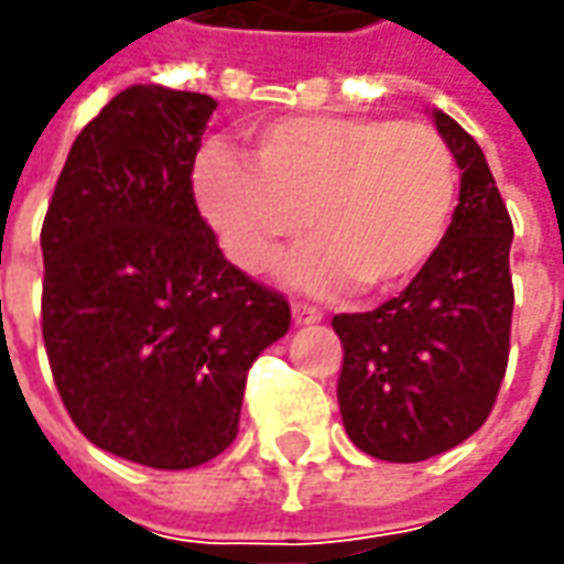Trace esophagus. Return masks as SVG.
Returning <instances> with one entry per match:
<instances>
[{"label": "esophagus", "instance_id": "34e87169", "mask_svg": "<svg viewBox=\"0 0 564 564\" xmlns=\"http://www.w3.org/2000/svg\"><path fill=\"white\" fill-rule=\"evenodd\" d=\"M324 314L317 312L314 305H305V302H293V321L296 324H317Z\"/></svg>", "mask_w": 564, "mask_h": 564}]
</instances>
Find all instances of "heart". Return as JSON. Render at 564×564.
<instances>
[{
  "instance_id": "b5f03b06",
  "label": "heart",
  "mask_w": 564,
  "mask_h": 564,
  "mask_svg": "<svg viewBox=\"0 0 564 564\" xmlns=\"http://www.w3.org/2000/svg\"><path fill=\"white\" fill-rule=\"evenodd\" d=\"M256 166L225 148L194 163V191L231 262L262 274L308 218L317 243L286 265L312 293L351 281L394 290L442 250L457 156L438 129L392 117H293L252 135Z\"/></svg>"
}]
</instances>
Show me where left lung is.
I'll return each mask as SVG.
<instances>
[{
  "instance_id": "8db88e82",
  "label": "left lung",
  "mask_w": 564,
  "mask_h": 564,
  "mask_svg": "<svg viewBox=\"0 0 564 564\" xmlns=\"http://www.w3.org/2000/svg\"><path fill=\"white\" fill-rule=\"evenodd\" d=\"M432 117L459 166L442 250L404 293L373 312L333 317L348 438L389 463H420L478 432L509 361L512 218L478 141L442 110Z\"/></svg>"
}]
</instances>
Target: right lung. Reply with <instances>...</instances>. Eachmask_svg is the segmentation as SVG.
Listing matches in <instances>:
<instances>
[{"label":"right lung","instance_id":"right-lung-1","mask_svg":"<svg viewBox=\"0 0 564 564\" xmlns=\"http://www.w3.org/2000/svg\"><path fill=\"white\" fill-rule=\"evenodd\" d=\"M216 101L129 86L76 135L42 221V339L76 429L191 469L237 438L252 361L290 302L234 268L191 172Z\"/></svg>","mask_w":564,"mask_h":564}]
</instances>
